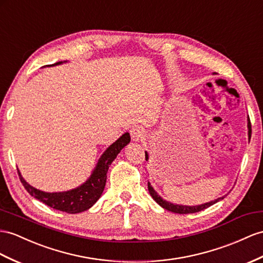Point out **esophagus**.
<instances>
[{
    "instance_id": "obj_1",
    "label": "esophagus",
    "mask_w": 263,
    "mask_h": 263,
    "mask_svg": "<svg viewBox=\"0 0 263 263\" xmlns=\"http://www.w3.org/2000/svg\"><path fill=\"white\" fill-rule=\"evenodd\" d=\"M130 134H131L132 140L136 141V142H140V141H142L144 139V136H145L144 129L140 125L133 126L132 129L130 130Z\"/></svg>"
}]
</instances>
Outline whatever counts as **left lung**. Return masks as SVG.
Returning <instances> with one entry per match:
<instances>
[{
    "label": "left lung",
    "instance_id": "left-lung-1",
    "mask_svg": "<svg viewBox=\"0 0 263 263\" xmlns=\"http://www.w3.org/2000/svg\"><path fill=\"white\" fill-rule=\"evenodd\" d=\"M248 129H249V139L251 138V123H250V120H248ZM147 159H149V156H147V153L145 152V160L147 161ZM147 189H149V192L151 194V197L153 198V200L157 202L158 204H160L161 206H162L163 209H166L167 211H171V212H174V213H180V214H186V213H196V212H199V211H202L204 210V209L211 206L212 204L217 203L218 201L222 200L224 197L222 198H219L217 200L214 201H211V202H206V203L204 204H201V205H193V206H189V205H180V204H173L171 203V202H167L165 200H163L162 198H161L159 194L154 191L153 187L151 186L150 182H147Z\"/></svg>",
    "mask_w": 263,
    "mask_h": 263
}]
</instances>
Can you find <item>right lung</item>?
Returning <instances> with one entry per match:
<instances>
[{
    "label": "right lung",
    "mask_w": 263,
    "mask_h": 263,
    "mask_svg": "<svg viewBox=\"0 0 263 263\" xmlns=\"http://www.w3.org/2000/svg\"><path fill=\"white\" fill-rule=\"evenodd\" d=\"M62 62H58L52 65L61 64ZM130 134L124 133L121 136L116 142L112 143L104 153L99 159V162L93 170L91 177L86 180L82 185H80L77 189L64 192H44L37 190L35 187L31 186L26 181L22 178L21 173L18 172V177L25 190L28 191L32 197H34L39 201L43 202L44 204L49 205L55 210L63 211L66 213H80L87 209H90L102 194L105 182H106V173L109 170L110 164L113 160L117 158L120 151L130 142Z\"/></svg>",
    "instance_id": "1"
}]
</instances>
